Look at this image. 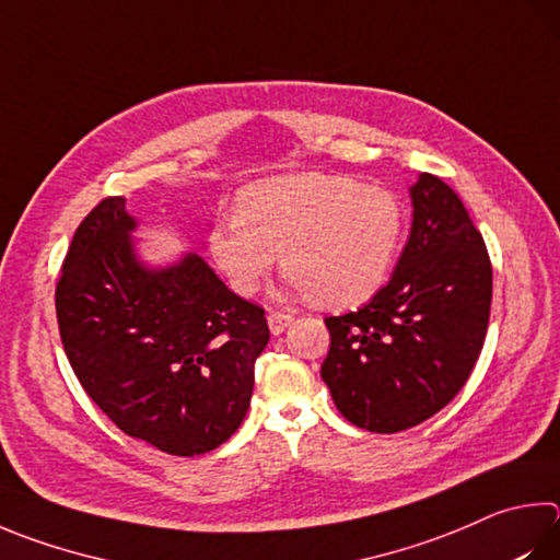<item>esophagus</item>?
Masks as SVG:
<instances>
[{
    "label": "esophagus",
    "mask_w": 560,
    "mask_h": 560,
    "mask_svg": "<svg viewBox=\"0 0 560 560\" xmlns=\"http://www.w3.org/2000/svg\"><path fill=\"white\" fill-rule=\"evenodd\" d=\"M267 320H269V330L273 335H279V332L287 330L289 325L293 323V315L291 313H283V311H269Z\"/></svg>",
    "instance_id": "esophagus-1"
}]
</instances>
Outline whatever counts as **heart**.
Wrapping results in <instances>:
<instances>
[{
	"label": "heart",
	"instance_id": "heart-1",
	"mask_svg": "<svg viewBox=\"0 0 560 560\" xmlns=\"http://www.w3.org/2000/svg\"><path fill=\"white\" fill-rule=\"evenodd\" d=\"M237 215L210 230V254L230 287L252 296L281 267L306 299L328 311L368 303L389 279L406 235L394 190L338 174H291L254 183Z\"/></svg>",
	"mask_w": 560,
	"mask_h": 560
}]
</instances>
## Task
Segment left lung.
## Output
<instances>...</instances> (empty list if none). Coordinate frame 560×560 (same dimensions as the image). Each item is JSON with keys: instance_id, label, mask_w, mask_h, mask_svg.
<instances>
[{"instance_id": "obj_1", "label": "left lung", "mask_w": 560, "mask_h": 560, "mask_svg": "<svg viewBox=\"0 0 560 560\" xmlns=\"http://www.w3.org/2000/svg\"><path fill=\"white\" fill-rule=\"evenodd\" d=\"M411 202V235L389 283L360 311L325 318L320 377L345 419L372 433L439 413L470 377L490 323V254L463 200L421 174Z\"/></svg>"}]
</instances>
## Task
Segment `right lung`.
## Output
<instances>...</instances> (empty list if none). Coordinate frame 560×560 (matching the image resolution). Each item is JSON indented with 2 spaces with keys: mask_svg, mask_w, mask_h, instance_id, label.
Listing matches in <instances>:
<instances>
[{
  "mask_svg": "<svg viewBox=\"0 0 560 560\" xmlns=\"http://www.w3.org/2000/svg\"><path fill=\"white\" fill-rule=\"evenodd\" d=\"M135 228L121 196L80 222L56 287L60 342L119 431L168 455H202L245 419L269 325L198 254L141 267Z\"/></svg>",
  "mask_w": 560,
  "mask_h": 560,
  "instance_id": "add662e5",
  "label": "right lung"
}]
</instances>
